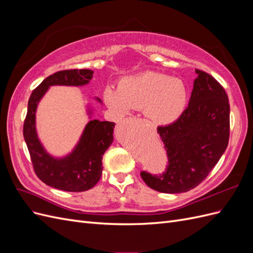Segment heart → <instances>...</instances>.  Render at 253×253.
<instances>
[{
	"instance_id": "heart-1",
	"label": "heart",
	"mask_w": 253,
	"mask_h": 253,
	"mask_svg": "<svg viewBox=\"0 0 253 253\" xmlns=\"http://www.w3.org/2000/svg\"><path fill=\"white\" fill-rule=\"evenodd\" d=\"M185 82L162 73L145 72L122 80L119 87H106V105L118 116L141 110L155 126H167L177 120L188 103Z\"/></svg>"
}]
</instances>
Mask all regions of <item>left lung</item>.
I'll list each match as a JSON object with an SVG mask.
<instances>
[{
    "label": "left lung",
    "instance_id": "8db88e82",
    "mask_svg": "<svg viewBox=\"0 0 253 253\" xmlns=\"http://www.w3.org/2000/svg\"><path fill=\"white\" fill-rule=\"evenodd\" d=\"M195 73L188 108L173 124L157 127L169 158L166 172H141L143 181L158 192L175 194L194 189L227 149L230 106L226 91L209 74Z\"/></svg>",
    "mask_w": 253,
    "mask_h": 253
}]
</instances>
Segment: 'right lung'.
Segmentation results:
<instances>
[{"mask_svg": "<svg viewBox=\"0 0 253 253\" xmlns=\"http://www.w3.org/2000/svg\"><path fill=\"white\" fill-rule=\"evenodd\" d=\"M94 72L90 70L60 71L44 79L30 95L27 115L23 127L27 149L35 172L44 183L66 192H82L93 188L102 174V156L114 140L115 124L90 119L72 152L55 157L46 151L39 139L36 126V113L41 99L50 86H83L89 83ZM99 103L100 99L95 97ZM87 115L93 110L87 105Z\"/></svg>", "mask_w": 253, "mask_h": 253, "instance_id": "1", "label": "right lung"}]
</instances>
